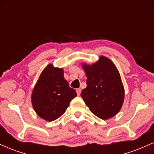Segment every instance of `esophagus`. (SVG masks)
Instances as JSON below:
<instances>
[{
  "mask_svg": "<svg viewBox=\"0 0 154 154\" xmlns=\"http://www.w3.org/2000/svg\"><path fill=\"white\" fill-rule=\"evenodd\" d=\"M76 91H77V95H79L81 93V89L80 88H78V89L76 90Z\"/></svg>",
  "mask_w": 154,
  "mask_h": 154,
  "instance_id": "1",
  "label": "esophagus"
}]
</instances>
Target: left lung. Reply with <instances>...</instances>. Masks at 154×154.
I'll return each mask as SVG.
<instances>
[{
	"mask_svg": "<svg viewBox=\"0 0 154 154\" xmlns=\"http://www.w3.org/2000/svg\"><path fill=\"white\" fill-rule=\"evenodd\" d=\"M87 76V87L81 97L94 115L108 119L121 109L125 90L119 73L111 60L100 56L94 64H82Z\"/></svg>",
	"mask_w": 154,
	"mask_h": 154,
	"instance_id": "obj_1",
	"label": "left lung"
}]
</instances>
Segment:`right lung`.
Wrapping results in <instances>:
<instances>
[{
	"instance_id": "right-lung-1",
	"label": "right lung",
	"mask_w": 154,
	"mask_h": 154,
	"mask_svg": "<svg viewBox=\"0 0 154 154\" xmlns=\"http://www.w3.org/2000/svg\"><path fill=\"white\" fill-rule=\"evenodd\" d=\"M77 96L63 78L62 69L49 64L40 75L32 95V103L37 114L46 121L62 116L70 101Z\"/></svg>"
}]
</instances>
